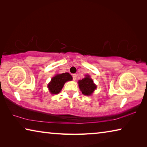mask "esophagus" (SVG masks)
I'll return each instance as SVG.
<instances>
[{"label":"esophagus","mask_w":147,"mask_h":147,"mask_svg":"<svg viewBox=\"0 0 147 147\" xmlns=\"http://www.w3.org/2000/svg\"><path fill=\"white\" fill-rule=\"evenodd\" d=\"M76 77H77V74H73V80H76Z\"/></svg>","instance_id":"34e87169"}]
</instances>
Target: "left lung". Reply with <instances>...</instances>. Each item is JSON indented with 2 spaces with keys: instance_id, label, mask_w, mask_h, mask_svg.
Wrapping results in <instances>:
<instances>
[{
  "instance_id": "obj_1",
  "label": "left lung",
  "mask_w": 147,
  "mask_h": 147,
  "mask_svg": "<svg viewBox=\"0 0 147 147\" xmlns=\"http://www.w3.org/2000/svg\"><path fill=\"white\" fill-rule=\"evenodd\" d=\"M78 85L82 93L85 95H91L96 88L95 84L93 83V80L89 76H86V78H83L82 80H79Z\"/></svg>"
}]
</instances>
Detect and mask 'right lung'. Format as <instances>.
<instances>
[{
    "instance_id": "1",
    "label": "right lung",
    "mask_w": 147,
    "mask_h": 147,
    "mask_svg": "<svg viewBox=\"0 0 147 147\" xmlns=\"http://www.w3.org/2000/svg\"><path fill=\"white\" fill-rule=\"evenodd\" d=\"M71 75L68 73L57 74L51 80V82L49 84L48 88L50 92L52 94H58L61 91L64 84L67 81L72 80Z\"/></svg>"
}]
</instances>
